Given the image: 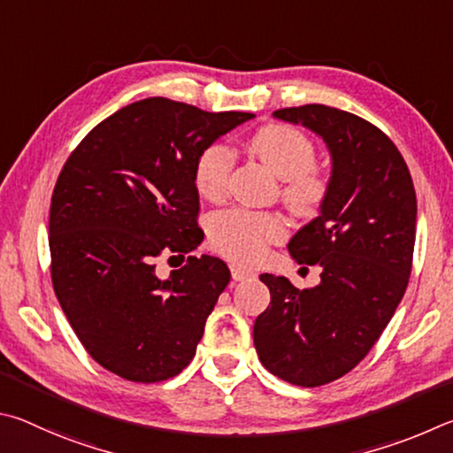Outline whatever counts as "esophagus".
<instances>
[{
	"instance_id": "esophagus-1",
	"label": "esophagus",
	"mask_w": 453,
	"mask_h": 453,
	"mask_svg": "<svg viewBox=\"0 0 453 453\" xmlns=\"http://www.w3.org/2000/svg\"><path fill=\"white\" fill-rule=\"evenodd\" d=\"M231 274H233V280L241 282V280L252 279V276H255V271H250V268H244V266H239V265H233L231 266Z\"/></svg>"
}]
</instances>
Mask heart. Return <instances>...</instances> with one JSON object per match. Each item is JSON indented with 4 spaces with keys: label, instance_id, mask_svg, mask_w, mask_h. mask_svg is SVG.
Listing matches in <instances>:
<instances>
[{
    "label": "heart",
    "instance_id": "heart-1",
    "mask_svg": "<svg viewBox=\"0 0 453 453\" xmlns=\"http://www.w3.org/2000/svg\"><path fill=\"white\" fill-rule=\"evenodd\" d=\"M247 147L282 179L280 196L296 214L311 217L320 211L330 190V177L314 161L316 149L311 137L290 125L271 123L249 134ZM233 169L231 149L212 142L204 147L195 163V187L206 201H219L225 195ZM284 222L279 214L233 209L214 217L211 241L222 257L234 263H257L266 247L284 239Z\"/></svg>",
    "mask_w": 453,
    "mask_h": 453
}]
</instances>
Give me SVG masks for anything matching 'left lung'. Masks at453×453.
Listing matches in <instances>:
<instances>
[{"mask_svg": "<svg viewBox=\"0 0 453 453\" xmlns=\"http://www.w3.org/2000/svg\"><path fill=\"white\" fill-rule=\"evenodd\" d=\"M322 137L332 158L320 214L288 242L298 265H319L320 282L298 290L260 274L271 306L252 330L263 366L295 386L348 374L382 334L406 292L416 242V190L408 165L362 117L326 105L273 113Z\"/></svg>", "mask_w": 453, "mask_h": 453, "instance_id": "obj_1", "label": "left lung"}]
</instances>
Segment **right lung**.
<instances>
[{
    "instance_id": "1",
    "label": "right lung",
    "mask_w": 453,
    "mask_h": 453,
    "mask_svg": "<svg viewBox=\"0 0 453 453\" xmlns=\"http://www.w3.org/2000/svg\"><path fill=\"white\" fill-rule=\"evenodd\" d=\"M252 117L134 101L87 133L63 165L50 209L53 290L105 370L150 384L193 360L231 271L203 255L158 279L155 260H185L203 242L196 157Z\"/></svg>"
}]
</instances>
